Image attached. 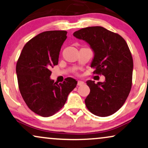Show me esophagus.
Wrapping results in <instances>:
<instances>
[{
    "instance_id": "1",
    "label": "esophagus",
    "mask_w": 148,
    "mask_h": 148,
    "mask_svg": "<svg viewBox=\"0 0 148 148\" xmlns=\"http://www.w3.org/2000/svg\"><path fill=\"white\" fill-rule=\"evenodd\" d=\"M84 84V82L82 81H79H79L77 82V86H82V85H83Z\"/></svg>"
}]
</instances>
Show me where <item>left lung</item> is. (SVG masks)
<instances>
[{"label": "left lung", "mask_w": 148, "mask_h": 148, "mask_svg": "<svg viewBox=\"0 0 148 148\" xmlns=\"http://www.w3.org/2000/svg\"><path fill=\"white\" fill-rule=\"evenodd\" d=\"M73 36L85 41L94 52L90 66L94 73L105 76V82L88 80L90 92L85 99L92 114L100 117L114 114L125 103L132 86L133 60L123 38L101 26L75 31Z\"/></svg>", "instance_id": "1"}]
</instances>
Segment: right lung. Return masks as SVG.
<instances>
[{"label": "right lung", "mask_w": 148, "mask_h": 148, "mask_svg": "<svg viewBox=\"0 0 148 148\" xmlns=\"http://www.w3.org/2000/svg\"><path fill=\"white\" fill-rule=\"evenodd\" d=\"M64 30L41 32L26 43L16 64L19 89L30 110L43 117L58 112L77 82L71 77L58 84L50 79V69L57 65Z\"/></svg>", "instance_id": "add662e5"}]
</instances>
